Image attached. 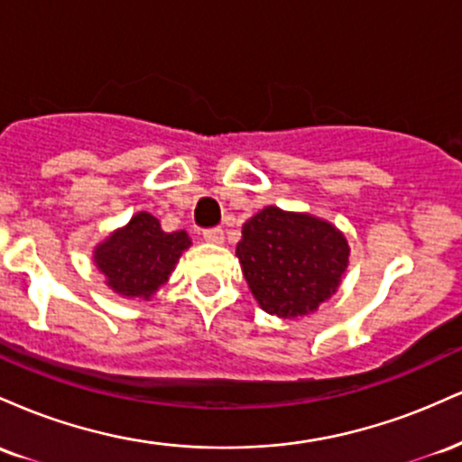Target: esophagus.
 <instances>
[{
  "label": "esophagus",
  "mask_w": 462,
  "mask_h": 462,
  "mask_svg": "<svg viewBox=\"0 0 462 462\" xmlns=\"http://www.w3.org/2000/svg\"><path fill=\"white\" fill-rule=\"evenodd\" d=\"M204 241L213 243V245H221L224 243V230L221 227H208V230H204Z\"/></svg>",
  "instance_id": "34e87169"
}]
</instances>
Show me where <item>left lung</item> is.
<instances>
[{
    "label": "left lung",
    "mask_w": 462,
    "mask_h": 462,
    "mask_svg": "<svg viewBox=\"0 0 462 462\" xmlns=\"http://www.w3.org/2000/svg\"><path fill=\"white\" fill-rule=\"evenodd\" d=\"M236 256L261 309L295 319L337 293L349 245L319 217L267 206L245 221Z\"/></svg>",
    "instance_id": "obj_1"
}]
</instances>
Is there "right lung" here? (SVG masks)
I'll list each match as a JSON object with an SVG mask.
<instances>
[{"instance_id": "1", "label": "right lung", "mask_w": 462, "mask_h": 462, "mask_svg": "<svg viewBox=\"0 0 462 462\" xmlns=\"http://www.w3.org/2000/svg\"><path fill=\"white\" fill-rule=\"evenodd\" d=\"M189 245L190 238L184 230L162 232L156 217L136 213L128 226L95 247L93 258L115 293L150 300L167 282Z\"/></svg>"}]
</instances>
